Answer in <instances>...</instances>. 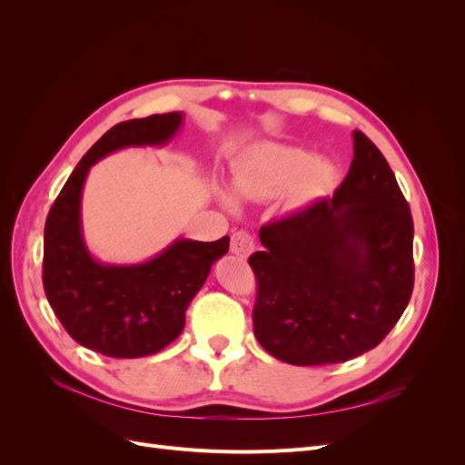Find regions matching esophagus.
Masks as SVG:
<instances>
[{
	"label": "esophagus",
	"mask_w": 465,
	"mask_h": 465,
	"mask_svg": "<svg viewBox=\"0 0 465 465\" xmlns=\"http://www.w3.org/2000/svg\"><path fill=\"white\" fill-rule=\"evenodd\" d=\"M254 248H256L254 236H252L250 232L236 231L231 236V252H232V254L241 256V258H246V256L252 254V252H254Z\"/></svg>",
	"instance_id": "esophagus-1"
}]
</instances>
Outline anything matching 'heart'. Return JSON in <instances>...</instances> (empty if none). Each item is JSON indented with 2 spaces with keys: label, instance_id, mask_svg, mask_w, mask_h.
<instances>
[{
  "label": "heart",
  "instance_id": "obj_1",
  "mask_svg": "<svg viewBox=\"0 0 465 465\" xmlns=\"http://www.w3.org/2000/svg\"><path fill=\"white\" fill-rule=\"evenodd\" d=\"M335 182V166L297 145L265 142L252 147L232 173L234 192L246 200H267L283 192L289 209H302L322 200ZM223 203L234 207L224 192Z\"/></svg>",
  "mask_w": 465,
  "mask_h": 465
}]
</instances>
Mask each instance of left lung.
I'll use <instances>...</instances> for the list:
<instances>
[{"instance_id": "obj_1", "label": "left lung", "mask_w": 465, "mask_h": 465, "mask_svg": "<svg viewBox=\"0 0 465 465\" xmlns=\"http://www.w3.org/2000/svg\"><path fill=\"white\" fill-rule=\"evenodd\" d=\"M353 163L331 200L260 229L254 333L275 359H355L396 326L413 291V219L384 154L353 132Z\"/></svg>"}]
</instances>
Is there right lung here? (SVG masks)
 <instances>
[{"mask_svg": "<svg viewBox=\"0 0 465 465\" xmlns=\"http://www.w3.org/2000/svg\"><path fill=\"white\" fill-rule=\"evenodd\" d=\"M182 120V112H168L108 130L79 161L46 219V299L79 345L106 357H147L173 343L184 330L186 308L211 265L229 252V236L215 242L176 238L147 262L118 265L93 258L83 238L81 193L91 166L118 149L168 143Z\"/></svg>", "mask_w": 465, "mask_h": 465, "instance_id": "1", "label": "right lung"}]
</instances>
